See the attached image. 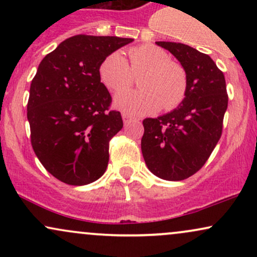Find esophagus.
<instances>
[{
	"label": "esophagus",
	"instance_id": "esophagus-1",
	"mask_svg": "<svg viewBox=\"0 0 257 257\" xmlns=\"http://www.w3.org/2000/svg\"><path fill=\"white\" fill-rule=\"evenodd\" d=\"M122 117H123V122H124V124H126V123H128L129 120L133 119V117L131 116V114H128V113H123Z\"/></svg>",
	"mask_w": 257,
	"mask_h": 257
}]
</instances>
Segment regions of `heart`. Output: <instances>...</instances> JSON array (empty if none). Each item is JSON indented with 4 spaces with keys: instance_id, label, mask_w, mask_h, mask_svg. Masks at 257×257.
<instances>
[{
    "instance_id": "heart-1",
    "label": "heart",
    "mask_w": 257,
    "mask_h": 257,
    "mask_svg": "<svg viewBox=\"0 0 257 257\" xmlns=\"http://www.w3.org/2000/svg\"><path fill=\"white\" fill-rule=\"evenodd\" d=\"M129 65L122 54L113 52L99 65L100 82L117 93L140 75V90L120 92L114 99L117 108L129 114L172 111L187 96L188 77L185 67L170 60V55L153 44H141L128 51Z\"/></svg>"
}]
</instances>
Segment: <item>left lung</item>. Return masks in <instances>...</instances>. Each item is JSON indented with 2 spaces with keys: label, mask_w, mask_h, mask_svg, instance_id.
Segmentation results:
<instances>
[{
  "label": "left lung",
  "mask_w": 257,
  "mask_h": 257,
  "mask_svg": "<svg viewBox=\"0 0 257 257\" xmlns=\"http://www.w3.org/2000/svg\"><path fill=\"white\" fill-rule=\"evenodd\" d=\"M156 43L185 67L188 91L178 108L143 120L141 151L156 176L180 181L198 172L219 143L228 94L223 72L208 54L184 43Z\"/></svg>",
  "instance_id": "8db88e82"
}]
</instances>
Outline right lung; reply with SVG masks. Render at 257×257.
Returning <instances> with one entry per match:
<instances>
[{
    "instance_id": "obj_1",
    "label": "right lung",
    "mask_w": 257,
    "mask_h": 257,
    "mask_svg": "<svg viewBox=\"0 0 257 257\" xmlns=\"http://www.w3.org/2000/svg\"><path fill=\"white\" fill-rule=\"evenodd\" d=\"M132 38L76 35L38 65L30 85L31 145L54 178L82 186L98 180L108 164L111 139L123 128L120 112L98 69L106 55Z\"/></svg>"
}]
</instances>
